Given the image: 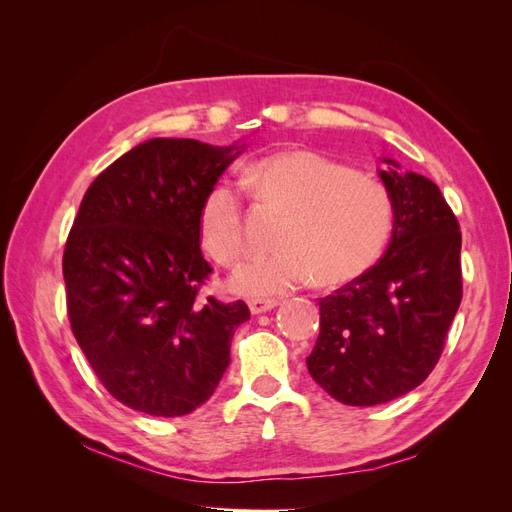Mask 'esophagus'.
<instances>
[{"label": "esophagus", "mask_w": 512, "mask_h": 512, "mask_svg": "<svg viewBox=\"0 0 512 512\" xmlns=\"http://www.w3.org/2000/svg\"><path fill=\"white\" fill-rule=\"evenodd\" d=\"M273 307H277V301L275 299H252L250 301V312L256 316V314H265V312H271Z\"/></svg>", "instance_id": "34e87169"}]
</instances>
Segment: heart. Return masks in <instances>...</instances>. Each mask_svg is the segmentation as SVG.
I'll list each match as a JSON object with an SVG mask.
<instances>
[{"instance_id":"1","label":"heart","mask_w":512,"mask_h":512,"mask_svg":"<svg viewBox=\"0 0 512 512\" xmlns=\"http://www.w3.org/2000/svg\"><path fill=\"white\" fill-rule=\"evenodd\" d=\"M256 203L284 213L275 252L254 256L232 275V288L265 297L316 277L320 286L356 280L374 267L393 230V200L384 185L316 151H277L243 168ZM205 250L222 265L245 252L241 188L218 181L198 209Z\"/></svg>"}]
</instances>
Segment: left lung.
Returning a JSON list of instances; mask_svg holds the SVG:
<instances>
[{"label":"left lung","mask_w":512,"mask_h":512,"mask_svg":"<svg viewBox=\"0 0 512 512\" xmlns=\"http://www.w3.org/2000/svg\"><path fill=\"white\" fill-rule=\"evenodd\" d=\"M393 237L378 265L324 299L307 369L346 406H376L416 389L440 361L457 314L461 232L431 179L384 160Z\"/></svg>","instance_id":"1"}]
</instances>
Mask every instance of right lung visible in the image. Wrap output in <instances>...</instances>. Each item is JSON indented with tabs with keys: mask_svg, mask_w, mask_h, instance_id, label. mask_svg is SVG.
<instances>
[{
	"mask_svg": "<svg viewBox=\"0 0 512 512\" xmlns=\"http://www.w3.org/2000/svg\"><path fill=\"white\" fill-rule=\"evenodd\" d=\"M239 147L151 138L89 185L64 250L72 333L104 389L151 416H183L213 395L243 301L200 297L211 265L198 209Z\"/></svg>",
	"mask_w": 512,
	"mask_h": 512,
	"instance_id": "right-lung-1",
	"label": "right lung"
}]
</instances>
